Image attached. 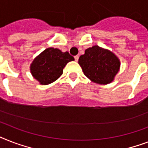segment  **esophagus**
<instances>
[{"label":"esophagus","instance_id":"34e87169","mask_svg":"<svg viewBox=\"0 0 148 148\" xmlns=\"http://www.w3.org/2000/svg\"><path fill=\"white\" fill-rule=\"evenodd\" d=\"M74 59H75V60H76V61H77L79 59V56H77V55L74 56Z\"/></svg>","mask_w":148,"mask_h":148}]
</instances>
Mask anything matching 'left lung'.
<instances>
[{
	"label": "left lung",
	"mask_w": 148,
	"mask_h": 148,
	"mask_svg": "<svg viewBox=\"0 0 148 148\" xmlns=\"http://www.w3.org/2000/svg\"><path fill=\"white\" fill-rule=\"evenodd\" d=\"M78 64L87 77L100 84L111 83L121 65L114 53L97 45L86 49L79 58Z\"/></svg>",
	"instance_id": "obj_1"
}]
</instances>
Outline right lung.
<instances>
[{"mask_svg": "<svg viewBox=\"0 0 148 148\" xmlns=\"http://www.w3.org/2000/svg\"><path fill=\"white\" fill-rule=\"evenodd\" d=\"M74 60L67 51L49 47L34 58L30 67L31 73L40 84L47 85L58 80L66 64Z\"/></svg>", "mask_w": 148, "mask_h": 148, "instance_id": "1", "label": "right lung"}]
</instances>
